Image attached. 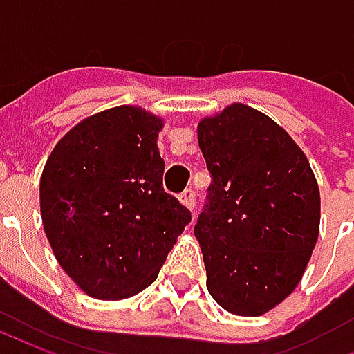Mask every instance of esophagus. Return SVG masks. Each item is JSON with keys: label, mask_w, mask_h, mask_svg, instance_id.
Instances as JSON below:
<instances>
[{"label": "esophagus", "mask_w": 354, "mask_h": 354, "mask_svg": "<svg viewBox=\"0 0 354 354\" xmlns=\"http://www.w3.org/2000/svg\"><path fill=\"white\" fill-rule=\"evenodd\" d=\"M180 201H182V205H184V207L193 210V208H195V192H193L192 187H187V189L180 195Z\"/></svg>", "instance_id": "34e87169"}]
</instances>
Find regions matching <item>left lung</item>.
I'll use <instances>...</instances> for the list:
<instances>
[{"label": "left lung", "mask_w": 354, "mask_h": 354, "mask_svg": "<svg viewBox=\"0 0 354 354\" xmlns=\"http://www.w3.org/2000/svg\"><path fill=\"white\" fill-rule=\"evenodd\" d=\"M197 134L212 176L195 225L207 288L225 311L258 317L304 277L319 239V185L288 132L245 104L203 119Z\"/></svg>", "instance_id": "1"}]
</instances>
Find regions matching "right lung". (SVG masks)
Listing matches in <instances>:
<instances>
[{
  "label": "right lung",
  "instance_id": "1",
  "mask_svg": "<svg viewBox=\"0 0 354 354\" xmlns=\"http://www.w3.org/2000/svg\"><path fill=\"white\" fill-rule=\"evenodd\" d=\"M159 117L119 106L83 119L58 142L39 184L41 220L58 263L98 299L136 296L192 222L162 189Z\"/></svg>",
  "mask_w": 354,
  "mask_h": 354
}]
</instances>
